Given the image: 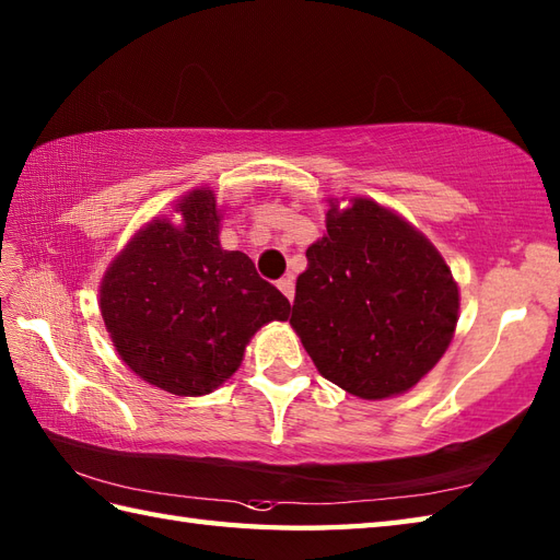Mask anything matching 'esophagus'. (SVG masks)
<instances>
[{
    "label": "esophagus",
    "mask_w": 560,
    "mask_h": 560,
    "mask_svg": "<svg viewBox=\"0 0 560 560\" xmlns=\"http://www.w3.org/2000/svg\"><path fill=\"white\" fill-rule=\"evenodd\" d=\"M277 287H279V291L287 295L289 301H293V293H295V283H293V279L291 277H287V279H279L277 281Z\"/></svg>",
    "instance_id": "esophagus-1"
}]
</instances>
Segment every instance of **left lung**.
<instances>
[{
    "instance_id": "obj_1",
    "label": "left lung",
    "mask_w": 560,
    "mask_h": 560,
    "mask_svg": "<svg viewBox=\"0 0 560 560\" xmlns=\"http://www.w3.org/2000/svg\"><path fill=\"white\" fill-rule=\"evenodd\" d=\"M327 233L307 247L291 325L329 383L361 399L411 389L443 359L459 291L428 237L377 201H329Z\"/></svg>"
}]
</instances>
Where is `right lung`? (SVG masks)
<instances>
[{
  "label": "right lung",
  "instance_id": "1",
  "mask_svg": "<svg viewBox=\"0 0 560 560\" xmlns=\"http://www.w3.org/2000/svg\"><path fill=\"white\" fill-rule=\"evenodd\" d=\"M183 223L156 217L105 271L101 315L120 359L149 385L201 397L225 383L255 331L291 303L253 259L219 243L211 189L177 199Z\"/></svg>",
  "mask_w": 560,
  "mask_h": 560
}]
</instances>
